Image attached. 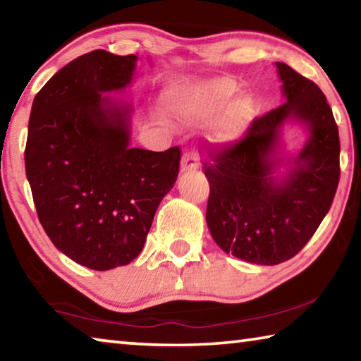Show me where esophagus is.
<instances>
[{"label":"esophagus","instance_id":"34e87169","mask_svg":"<svg viewBox=\"0 0 361 361\" xmlns=\"http://www.w3.org/2000/svg\"><path fill=\"white\" fill-rule=\"evenodd\" d=\"M197 169V156L195 152L186 151L181 159V172H189V170Z\"/></svg>","mask_w":361,"mask_h":361}]
</instances>
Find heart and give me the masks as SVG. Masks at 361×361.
<instances>
[{
  "mask_svg": "<svg viewBox=\"0 0 361 361\" xmlns=\"http://www.w3.org/2000/svg\"><path fill=\"white\" fill-rule=\"evenodd\" d=\"M235 92L237 84L234 79L213 78L175 92L170 99V109L176 118L191 124L205 122L221 111ZM253 113V103L247 97L232 100L218 121L216 137L219 140H234L242 135L252 122Z\"/></svg>",
  "mask_w": 361,
  "mask_h": 361,
  "instance_id": "b5f03b06",
  "label": "heart"
}]
</instances>
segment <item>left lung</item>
Returning <instances> with one entry per match:
<instances>
[{"label": "left lung", "instance_id": "1", "mask_svg": "<svg viewBox=\"0 0 361 361\" xmlns=\"http://www.w3.org/2000/svg\"><path fill=\"white\" fill-rule=\"evenodd\" d=\"M286 102L253 119L239 142L210 152L204 162L210 185L207 224L226 253L253 264L293 258L331 209L339 183V132L319 85L276 62ZM293 118L310 138L295 158L276 157L281 126ZM293 164L273 176L283 161Z\"/></svg>", "mask_w": 361, "mask_h": 361}]
</instances>
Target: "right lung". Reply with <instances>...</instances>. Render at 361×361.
<instances>
[{
    "instance_id": "add662e5",
    "label": "right lung",
    "mask_w": 361,
    "mask_h": 361,
    "mask_svg": "<svg viewBox=\"0 0 361 361\" xmlns=\"http://www.w3.org/2000/svg\"><path fill=\"white\" fill-rule=\"evenodd\" d=\"M137 56L97 49L59 70L36 94L25 172L39 223L78 264L108 271L143 250L180 170L178 146L130 148V113L106 92L132 82Z\"/></svg>"
}]
</instances>
